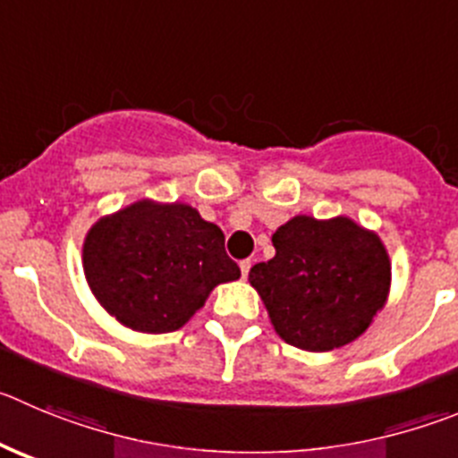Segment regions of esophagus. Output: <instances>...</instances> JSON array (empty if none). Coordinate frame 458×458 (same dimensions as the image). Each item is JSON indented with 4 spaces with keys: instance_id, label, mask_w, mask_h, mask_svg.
I'll return each mask as SVG.
<instances>
[{
    "instance_id": "34e87169",
    "label": "esophagus",
    "mask_w": 458,
    "mask_h": 458,
    "mask_svg": "<svg viewBox=\"0 0 458 458\" xmlns=\"http://www.w3.org/2000/svg\"><path fill=\"white\" fill-rule=\"evenodd\" d=\"M250 267H253V262H250V259H243V262H239V268H242V277H249Z\"/></svg>"
}]
</instances>
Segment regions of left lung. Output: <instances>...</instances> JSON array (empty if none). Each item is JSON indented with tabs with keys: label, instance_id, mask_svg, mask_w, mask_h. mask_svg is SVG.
Returning a JSON list of instances; mask_svg holds the SVG:
<instances>
[{
	"label": "left lung",
	"instance_id": "obj_1",
	"mask_svg": "<svg viewBox=\"0 0 458 458\" xmlns=\"http://www.w3.org/2000/svg\"><path fill=\"white\" fill-rule=\"evenodd\" d=\"M276 258L250 268L277 335L323 352L357 339L382 310L391 264L377 234L339 216H296L273 234Z\"/></svg>",
	"mask_w": 458,
	"mask_h": 458
}]
</instances>
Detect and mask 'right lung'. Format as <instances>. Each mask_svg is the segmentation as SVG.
<instances>
[{"label": "right lung", "instance_id": "obj_1", "mask_svg": "<svg viewBox=\"0 0 458 458\" xmlns=\"http://www.w3.org/2000/svg\"><path fill=\"white\" fill-rule=\"evenodd\" d=\"M83 267L97 301L138 332H174L221 282L242 276L219 225L190 205H131L88 233Z\"/></svg>", "mask_w": 458, "mask_h": 458}]
</instances>
